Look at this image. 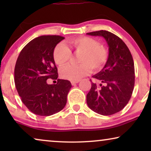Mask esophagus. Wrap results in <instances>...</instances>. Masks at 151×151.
I'll use <instances>...</instances> for the list:
<instances>
[{"instance_id":"34e87169","label":"esophagus","mask_w":151,"mask_h":151,"mask_svg":"<svg viewBox=\"0 0 151 151\" xmlns=\"http://www.w3.org/2000/svg\"><path fill=\"white\" fill-rule=\"evenodd\" d=\"M71 82L72 85H75L76 84H77V83H78V82H79V80H77V81H71Z\"/></svg>"}]
</instances>
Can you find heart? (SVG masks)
<instances>
[{
  "label": "heart",
  "instance_id": "heart-1",
  "mask_svg": "<svg viewBox=\"0 0 151 151\" xmlns=\"http://www.w3.org/2000/svg\"><path fill=\"white\" fill-rule=\"evenodd\" d=\"M69 44L74 52L80 54L78 61L80 64L68 65L62 67L60 73L64 79L77 81L89 73L91 69L94 72L99 71L108 60V51L96 39L79 37L70 40ZM71 56L69 49L63 43H59L53 49V60L58 65H65Z\"/></svg>",
  "mask_w": 151,
  "mask_h": 151
}]
</instances>
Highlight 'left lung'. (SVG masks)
<instances>
[{
	"mask_svg": "<svg viewBox=\"0 0 151 151\" xmlns=\"http://www.w3.org/2000/svg\"><path fill=\"white\" fill-rule=\"evenodd\" d=\"M86 34L103 37L109 47L106 65L93 76L102 83L98 85L91 82L86 103L98 114H115L124 109L132 96L135 84L133 57L123 40L108 31L100 30Z\"/></svg>",
	"mask_w": 151,
	"mask_h": 151,
	"instance_id": "8db88e82",
	"label": "left lung"
}]
</instances>
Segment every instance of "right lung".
<instances>
[{
  "instance_id": "add662e5",
  "label": "right lung",
  "mask_w": 151,
  "mask_h": 151,
  "mask_svg": "<svg viewBox=\"0 0 151 151\" xmlns=\"http://www.w3.org/2000/svg\"><path fill=\"white\" fill-rule=\"evenodd\" d=\"M64 39L60 36L38 37L22 49L16 61V89L23 104L36 115L49 116L63 110L67 104L71 82L62 79H58L55 85L46 82L49 78L57 79L58 77L53 52Z\"/></svg>"
}]
</instances>
